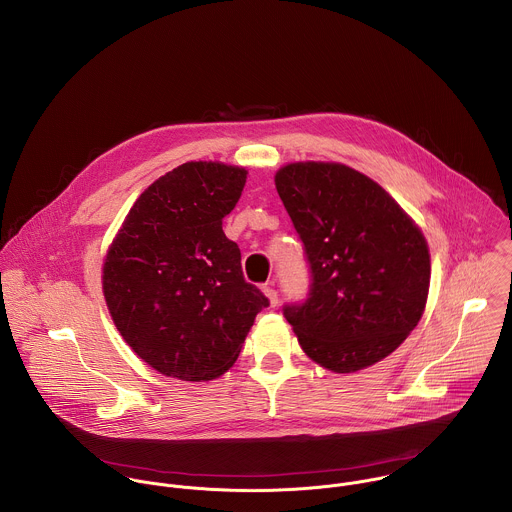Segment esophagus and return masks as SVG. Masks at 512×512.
I'll use <instances>...</instances> for the list:
<instances>
[{
    "label": "esophagus",
    "instance_id": "34e87169",
    "mask_svg": "<svg viewBox=\"0 0 512 512\" xmlns=\"http://www.w3.org/2000/svg\"><path fill=\"white\" fill-rule=\"evenodd\" d=\"M262 292H264L266 298L270 300V306H276V304H278V292H276L272 286H264Z\"/></svg>",
    "mask_w": 512,
    "mask_h": 512
}]
</instances>
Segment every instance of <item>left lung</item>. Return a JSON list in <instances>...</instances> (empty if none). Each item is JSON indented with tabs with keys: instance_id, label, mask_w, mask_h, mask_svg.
Masks as SVG:
<instances>
[{
	"instance_id": "left-lung-1",
	"label": "left lung",
	"mask_w": 512,
	"mask_h": 512,
	"mask_svg": "<svg viewBox=\"0 0 512 512\" xmlns=\"http://www.w3.org/2000/svg\"><path fill=\"white\" fill-rule=\"evenodd\" d=\"M274 180L312 274L308 298L284 306L302 349L336 373L381 361L423 316L425 236L377 182L340 163H292Z\"/></svg>"
}]
</instances>
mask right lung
I'll return each instance as SVG.
<instances>
[{
  "label": "right lung",
  "mask_w": 512,
  "mask_h": 512,
  "mask_svg": "<svg viewBox=\"0 0 512 512\" xmlns=\"http://www.w3.org/2000/svg\"><path fill=\"white\" fill-rule=\"evenodd\" d=\"M248 172L184 163L129 210L103 264V294L131 349L163 375L208 381L240 355L268 298L244 280L222 230Z\"/></svg>",
  "instance_id": "add662e5"
}]
</instances>
